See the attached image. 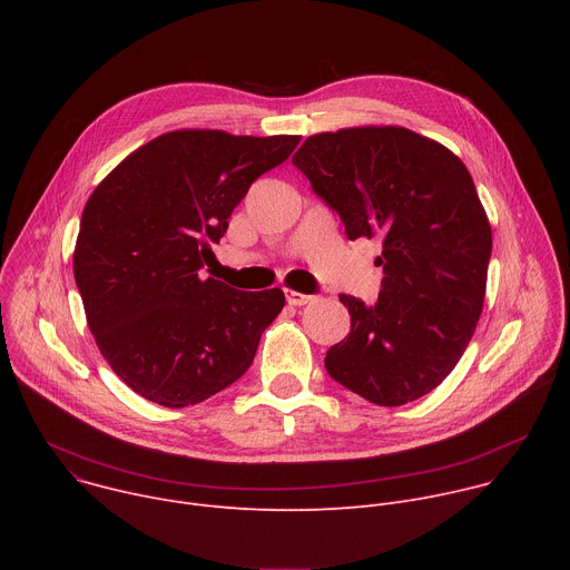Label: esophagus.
<instances>
[{
	"label": "esophagus",
	"instance_id": "obj_1",
	"mask_svg": "<svg viewBox=\"0 0 570 570\" xmlns=\"http://www.w3.org/2000/svg\"><path fill=\"white\" fill-rule=\"evenodd\" d=\"M313 299V295H304V293H297V291H286V302L291 306H304Z\"/></svg>",
	"mask_w": 570,
	"mask_h": 570
}]
</instances>
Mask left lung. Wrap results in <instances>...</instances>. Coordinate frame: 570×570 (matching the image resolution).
I'll return each instance as SVG.
<instances>
[{"instance_id":"1","label":"left lung","mask_w":570,"mask_h":570,"mask_svg":"<svg viewBox=\"0 0 570 570\" xmlns=\"http://www.w3.org/2000/svg\"><path fill=\"white\" fill-rule=\"evenodd\" d=\"M293 165L341 214L347 238L379 236L374 306L341 295L352 330L324 358L330 376L376 405L435 390L482 313L492 225L462 159L401 126L311 135Z\"/></svg>"}]
</instances>
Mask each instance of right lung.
I'll list each match as a JSON object with an SVG mask.
<instances>
[{
    "label": "right lung",
    "instance_id": "1",
    "mask_svg": "<svg viewBox=\"0 0 570 570\" xmlns=\"http://www.w3.org/2000/svg\"><path fill=\"white\" fill-rule=\"evenodd\" d=\"M297 144V135L171 130L132 150L88 198L76 286L99 352L139 396L185 409L250 367L284 291H236L198 271L250 185Z\"/></svg>",
    "mask_w": 570,
    "mask_h": 570
}]
</instances>
